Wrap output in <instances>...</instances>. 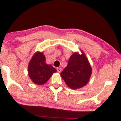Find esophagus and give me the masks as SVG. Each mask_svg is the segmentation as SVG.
Returning <instances> with one entry per match:
<instances>
[{
  "mask_svg": "<svg viewBox=\"0 0 121 121\" xmlns=\"http://www.w3.org/2000/svg\"><path fill=\"white\" fill-rule=\"evenodd\" d=\"M57 72H59V73H61L62 71V68H57Z\"/></svg>",
  "mask_w": 121,
  "mask_h": 121,
  "instance_id": "1",
  "label": "esophagus"
}]
</instances>
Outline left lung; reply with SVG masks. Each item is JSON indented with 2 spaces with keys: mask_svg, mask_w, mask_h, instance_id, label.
<instances>
[{
  "mask_svg": "<svg viewBox=\"0 0 121 121\" xmlns=\"http://www.w3.org/2000/svg\"><path fill=\"white\" fill-rule=\"evenodd\" d=\"M81 54L74 52L69 58L68 64L61 73V76L72 89H78L88 83L92 69L82 51Z\"/></svg>",
  "mask_w": 121,
  "mask_h": 121,
  "instance_id": "8db88e82",
  "label": "left lung"
}]
</instances>
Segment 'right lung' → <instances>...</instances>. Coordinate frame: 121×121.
Listing matches in <instances>:
<instances>
[{"mask_svg":"<svg viewBox=\"0 0 121 121\" xmlns=\"http://www.w3.org/2000/svg\"><path fill=\"white\" fill-rule=\"evenodd\" d=\"M43 52H36L33 55L28 66V73L34 84L42 85L45 84L57 70L46 63Z\"/></svg>","mask_w":121,"mask_h":121,"instance_id":"add662e5","label":"right lung"}]
</instances>
